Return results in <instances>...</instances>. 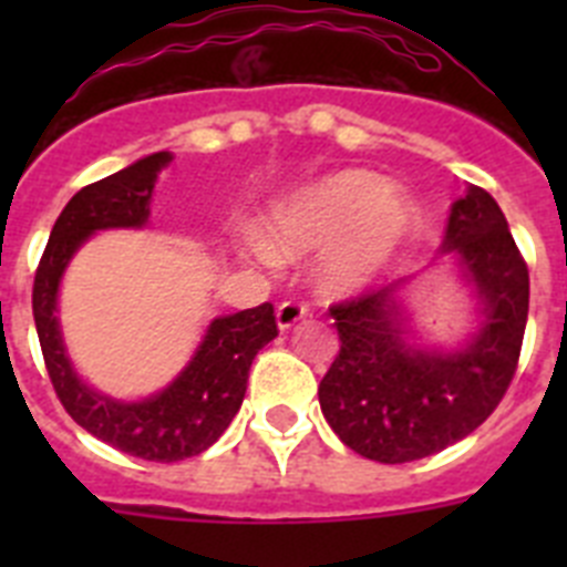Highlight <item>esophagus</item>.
I'll use <instances>...</instances> for the list:
<instances>
[{
  "label": "esophagus",
  "instance_id": "34e87169",
  "mask_svg": "<svg viewBox=\"0 0 567 567\" xmlns=\"http://www.w3.org/2000/svg\"><path fill=\"white\" fill-rule=\"evenodd\" d=\"M309 315L307 303H300V300H284L278 309H275V318H278V329H292L298 320H303Z\"/></svg>",
  "mask_w": 567,
  "mask_h": 567
}]
</instances>
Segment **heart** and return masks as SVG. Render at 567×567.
Here are the masks:
<instances>
[{"label":"heart","mask_w":567,"mask_h":567,"mask_svg":"<svg viewBox=\"0 0 567 567\" xmlns=\"http://www.w3.org/2000/svg\"><path fill=\"white\" fill-rule=\"evenodd\" d=\"M412 224L409 195L365 169H340L275 204L264 227V249L275 258L323 249V287L349 292L400 252Z\"/></svg>","instance_id":"1"}]
</instances>
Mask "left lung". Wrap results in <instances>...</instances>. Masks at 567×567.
Listing matches in <instances>:
<instances>
[{
    "label": "left lung",
    "mask_w": 567,
    "mask_h": 567,
    "mask_svg": "<svg viewBox=\"0 0 567 567\" xmlns=\"http://www.w3.org/2000/svg\"><path fill=\"white\" fill-rule=\"evenodd\" d=\"M443 252L483 300V327L452 354L403 340L400 284L332 303L340 352L318 385L332 432L360 457L412 463L468 437L508 392L528 320V264L499 204L468 187L449 215Z\"/></svg>",
    "instance_id": "8db88e82"
}]
</instances>
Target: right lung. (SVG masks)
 <instances>
[{"label": "right lung", "instance_id": "1", "mask_svg": "<svg viewBox=\"0 0 567 567\" xmlns=\"http://www.w3.org/2000/svg\"><path fill=\"white\" fill-rule=\"evenodd\" d=\"M169 158V153H153L79 189L50 229L33 280L39 346L64 412L102 443L153 463L195 457L227 432L247 394L255 354L278 334L272 303L215 318L187 369L162 394L142 403H118L76 378L64 354L56 320V292L64 267L96 229L147 224L153 184Z\"/></svg>", "mask_w": 567, "mask_h": 567}]
</instances>
